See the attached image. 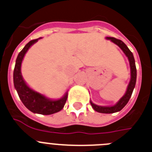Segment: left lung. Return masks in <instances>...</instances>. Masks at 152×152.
I'll return each instance as SVG.
<instances>
[{"label": "left lung", "mask_w": 152, "mask_h": 152, "mask_svg": "<svg viewBox=\"0 0 152 152\" xmlns=\"http://www.w3.org/2000/svg\"><path fill=\"white\" fill-rule=\"evenodd\" d=\"M107 39H110L112 42H113L114 43H115L116 45L121 48V50L124 52V53L125 54L126 56L128 58L129 62H130V81L129 83L128 86H127V91H126L125 94L121 97L119 101L116 103L115 105L112 106H97V105L94 104L91 102V100L90 101L91 105L93 107V109L95 111L98 112L100 113H117V112L121 111L124 106H126L127 103H128L129 100H130V97L132 95V93H133V91H134V88H135L136 85V81H137V68H136V64H135V60H134V55L133 53L130 52V49L127 48V46H126L124 42H123L122 41L120 40V39H118L114 37H106Z\"/></svg>", "instance_id": "8db88e82"}]
</instances>
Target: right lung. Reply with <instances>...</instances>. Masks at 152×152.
<instances>
[{
	"label": "right lung",
	"instance_id": "right-lung-1",
	"mask_svg": "<svg viewBox=\"0 0 152 152\" xmlns=\"http://www.w3.org/2000/svg\"><path fill=\"white\" fill-rule=\"evenodd\" d=\"M39 39H32L18 53L13 71V83L18 97L23 104L26 106V108L34 113L51 115L61 111L64 108L67 99V92L62 98L59 100H50L28 87V85L24 81L21 73V65L25 53L29 48Z\"/></svg>",
	"mask_w": 152,
	"mask_h": 152
}]
</instances>
